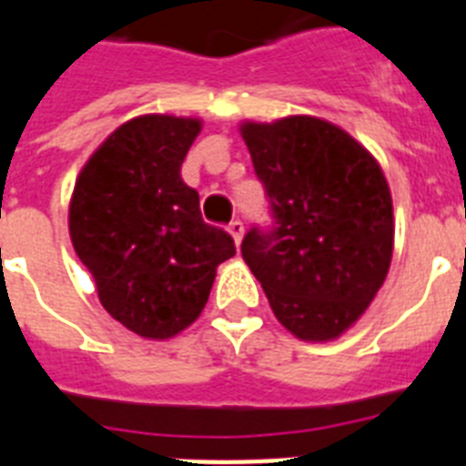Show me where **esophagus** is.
<instances>
[{"mask_svg":"<svg viewBox=\"0 0 466 466\" xmlns=\"http://www.w3.org/2000/svg\"><path fill=\"white\" fill-rule=\"evenodd\" d=\"M227 232L232 234L234 244H237V247H239L241 239H244V222H241V219H232V222H229V225H227Z\"/></svg>","mask_w":466,"mask_h":466,"instance_id":"34e87169","label":"esophagus"}]
</instances>
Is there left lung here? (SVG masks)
<instances>
[{"instance_id":"obj_1","label":"left lung","mask_w":466,"mask_h":466,"mask_svg":"<svg viewBox=\"0 0 466 466\" xmlns=\"http://www.w3.org/2000/svg\"><path fill=\"white\" fill-rule=\"evenodd\" d=\"M273 229L251 227L241 256L278 321L302 340H333L365 314L394 248L391 193L377 159L314 116L241 123Z\"/></svg>"}]
</instances>
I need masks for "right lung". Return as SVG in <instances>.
<instances>
[{
	"label": "right lung",
	"mask_w": 466,
	"mask_h": 466,
	"mask_svg": "<svg viewBox=\"0 0 466 466\" xmlns=\"http://www.w3.org/2000/svg\"><path fill=\"white\" fill-rule=\"evenodd\" d=\"M198 118L149 113L123 123L76 176L69 237L116 321L164 340L200 317L218 266L237 254L225 229L203 222L181 164Z\"/></svg>",
	"instance_id": "right-lung-1"
}]
</instances>
